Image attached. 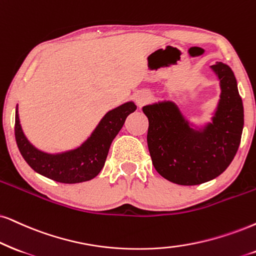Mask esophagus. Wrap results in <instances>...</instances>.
Instances as JSON below:
<instances>
[{
    "mask_svg": "<svg viewBox=\"0 0 256 256\" xmlns=\"http://www.w3.org/2000/svg\"><path fill=\"white\" fill-rule=\"evenodd\" d=\"M148 100H150V96L146 94V93H139V94H137V96H136V102H137L139 108L144 106Z\"/></svg>",
    "mask_w": 256,
    "mask_h": 256,
    "instance_id": "34e87169",
    "label": "esophagus"
}]
</instances>
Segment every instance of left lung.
<instances>
[{"label":"left lung","mask_w":256,"mask_h":256,"mask_svg":"<svg viewBox=\"0 0 256 256\" xmlns=\"http://www.w3.org/2000/svg\"><path fill=\"white\" fill-rule=\"evenodd\" d=\"M212 68L221 82V99L212 122L194 131L174 102L148 105V146L154 169L180 186H196L221 174L234 160L244 128V105L228 64Z\"/></svg>","instance_id":"8db88e82"}]
</instances>
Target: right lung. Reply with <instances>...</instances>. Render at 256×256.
<instances>
[{"mask_svg":"<svg viewBox=\"0 0 256 256\" xmlns=\"http://www.w3.org/2000/svg\"><path fill=\"white\" fill-rule=\"evenodd\" d=\"M136 108L137 106L130 102L108 112L82 146L60 154H44L29 143L22 132L16 108V144L28 166L42 176L66 184L86 182L94 178L102 169L112 140Z\"/></svg>","mask_w":256,"mask_h":256,"instance_id":"add662e5","label":"right lung"}]
</instances>
